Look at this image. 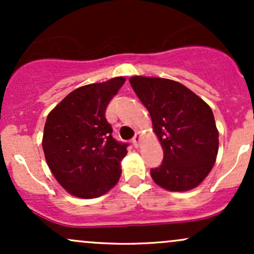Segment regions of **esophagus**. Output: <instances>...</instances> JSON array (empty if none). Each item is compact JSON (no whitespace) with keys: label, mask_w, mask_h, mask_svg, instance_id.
Masks as SVG:
<instances>
[{"label":"esophagus","mask_w":254,"mask_h":254,"mask_svg":"<svg viewBox=\"0 0 254 254\" xmlns=\"http://www.w3.org/2000/svg\"><path fill=\"white\" fill-rule=\"evenodd\" d=\"M139 141H141V133L136 132L135 137H133V138H132V143H133V145H135V147H138Z\"/></svg>","instance_id":"1"}]
</instances>
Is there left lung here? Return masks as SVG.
I'll use <instances>...</instances> for the list:
<instances>
[{
    "label": "left lung",
    "instance_id": "8db88e82",
    "mask_svg": "<svg viewBox=\"0 0 254 254\" xmlns=\"http://www.w3.org/2000/svg\"><path fill=\"white\" fill-rule=\"evenodd\" d=\"M130 83L149 112L164 149L160 167L150 170L157 185L189 191L208 177L216 161L218 130L208 104L177 81L132 76Z\"/></svg>",
    "mask_w": 254,
    "mask_h": 254
}]
</instances>
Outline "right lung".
Masks as SVG:
<instances>
[{
    "mask_svg": "<svg viewBox=\"0 0 254 254\" xmlns=\"http://www.w3.org/2000/svg\"><path fill=\"white\" fill-rule=\"evenodd\" d=\"M124 82L125 77L119 76L80 87L48 115L43 135L46 164L72 196L100 197L121 178L127 144L111 135L105 112Z\"/></svg>",
    "mask_w": 254,
    "mask_h": 254,
    "instance_id": "add662e5",
    "label": "right lung"
}]
</instances>
